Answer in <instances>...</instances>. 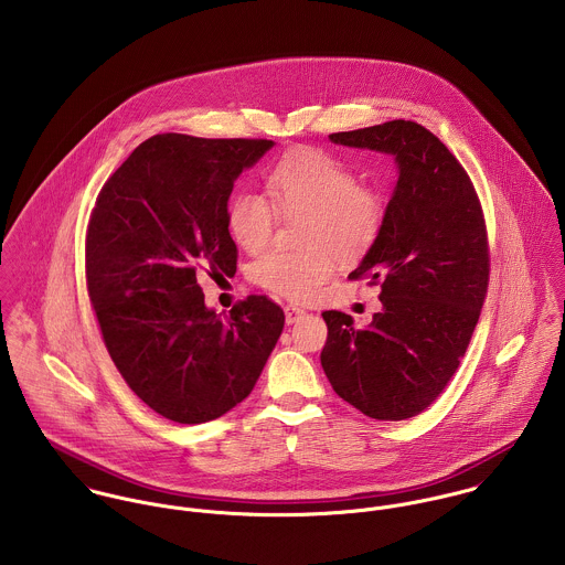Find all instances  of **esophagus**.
I'll return each instance as SVG.
<instances>
[{"label":"esophagus","instance_id":"esophagus-1","mask_svg":"<svg viewBox=\"0 0 565 565\" xmlns=\"http://www.w3.org/2000/svg\"><path fill=\"white\" fill-rule=\"evenodd\" d=\"M305 318V311L302 309H298V307H285V322L287 323H296L300 322Z\"/></svg>","mask_w":565,"mask_h":565}]
</instances>
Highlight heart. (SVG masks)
I'll return each instance as SVG.
<instances>
[{
    "label": "heart",
    "mask_w": 565,
    "mask_h": 565,
    "mask_svg": "<svg viewBox=\"0 0 565 565\" xmlns=\"http://www.w3.org/2000/svg\"><path fill=\"white\" fill-rule=\"evenodd\" d=\"M271 202L256 191H239L228 206V231L249 254L271 242L276 211L302 217L305 249H271L254 260L252 280L287 300L311 298L330 276L334 254L354 260L376 242L383 226V200L376 191L356 184L354 171L318 150H300L267 175Z\"/></svg>",
    "instance_id": "1"
}]
</instances>
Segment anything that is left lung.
I'll return each mask as SVG.
<instances>
[{
    "mask_svg": "<svg viewBox=\"0 0 565 565\" xmlns=\"http://www.w3.org/2000/svg\"><path fill=\"white\" fill-rule=\"evenodd\" d=\"M330 141L392 157L398 180L376 242L350 274L381 285L383 307L365 328L323 311L322 367L339 398L398 422L444 392L477 328L489 280L483 211L466 169L415 121Z\"/></svg>",
    "mask_w": 565,
    "mask_h": 565,
    "instance_id": "left-lung-1",
    "label": "left lung"
}]
</instances>
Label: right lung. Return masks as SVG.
Segmentation results:
<instances>
[{
    "label": "right lung",
    "instance_id": "right-lung-1",
    "mask_svg": "<svg viewBox=\"0 0 565 565\" xmlns=\"http://www.w3.org/2000/svg\"><path fill=\"white\" fill-rule=\"evenodd\" d=\"M274 141L157 135L102 186L86 233V282L128 387L162 417L204 424L254 390L285 313L249 296L222 318L198 267L233 276L228 200Z\"/></svg>",
    "mask_w": 565,
    "mask_h": 565
}]
</instances>
